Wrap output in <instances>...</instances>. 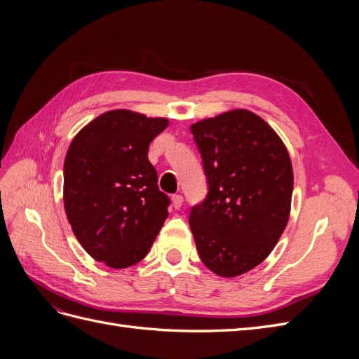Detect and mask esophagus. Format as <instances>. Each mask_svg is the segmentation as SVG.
<instances>
[{"label":"esophagus","mask_w":359,"mask_h":359,"mask_svg":"<svg viewBox=\"0 0 359 359\" xmlns=\"http://www.w3.org/2000/svg\"><path fill=\"white\" fill-rule=\"evenodd\" d=\"M182 202H184V198L181 196V194H173V196H172L173 208H175V210H180L181 206H182Z\"/></svg>","instance_id":"esophagus-1"}]
</instances>
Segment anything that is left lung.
Instances as JSON below:
<instances>
[{"label":"left lung","instance_id":"obj_1","mask_svg":"<svg viewBox=\"0 0 359 359\" xmlns=\"http://www.w3.org/2000/svg\"><path fill=\"white\" fill-rule=\"evenodd\" d=\"M208 184L189 223L206 268L241 276L273 252L289 220L292 163L277 133L236 109L190 127Z\"/></svg>","mask_w":359,"mask_h":359}]
</instances>
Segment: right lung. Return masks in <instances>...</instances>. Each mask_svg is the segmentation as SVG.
Wrapping results in <instances>:
<instances>
[{
  "mask_svg": "<svg viewBox=\"0 0 359 359\" xmlns=\"http://www.w3.org/2000/svg\"><path fill=\"white\" fill-rule=\"evenodd\" d=\"M166 118L109 111L72 140L64 161V208L85 252L111 268L142 260L168 219L170 199L148 160Z\"/></svg>",
  "mask_w": 359,
  "mask_h": 359,
  "instance_id": "right-lung-1",
  "label": "right lung"
}]
</instances>
